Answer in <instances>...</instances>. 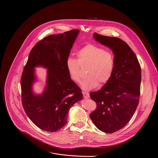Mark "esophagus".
<instances>
[{"instance_id": "esophagus-1", "label": "esophagus", "mask_w": 158, "mask_h": 158, "mask_svg": "<svg viewBox=\"0 0 158 158\" xmlns=\"http://www.w3.org/2000/svg\"><path fill=\"white\" fill-rule=\"evenodd\" d=\"M82 94H83V95H84V97L85 98H88L90 97V95H89V94L88 92H82Z\"/></svg>"}]
</instances>
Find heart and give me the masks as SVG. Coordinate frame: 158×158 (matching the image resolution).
<instances>
[{
  "instance_id": "1",
  "label": "heart",
  "mask_w": 158,
  "mask_h": 158,
  "mask_svg": "<svg viewBox=\"0 0 158 158\" xmlns=\"http://www.w3.org/2000/svg\"><path fill=\"white\" fill-rule=\"evenodd\" d=\"M77 60L68 58L66 68L70 78L79 82L81 79V67H87V78L84 79L81 87L85 90L95 88L99 84L107 82L112 77L115 66V55L110 51L94 44H87L76 53Z\"/></svg>"
}]
</instances>
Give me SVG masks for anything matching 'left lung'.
I'll list each match as a JSON object with an SVG mask.
<instances>
[{
  "mask_svg": "<svg viewBox=\"0 0 158 158\" xmlns=\"http://www.w3.org/2000/svg\"><path fill=\"white\" fill-rule=\"evenodd\" d=\"M94 39L110 48L115 66L110 79L101 89L92 92L90 98L97 109L90 117L100 130L107 133L123 128L132 118L139 103L141 67L136 55L124 41L97 33Z\"/></svg>",
  "mask_w": 158,
  "mask_h": 158,
  "instance_id": "left-lung-1",
  "label": "left lung"
}]
</instances>
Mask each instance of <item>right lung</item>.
I'll list each match as a JSON object with an SVG mask.
<instances>
[{"label": "right lung", "instance_id": "right-lung-1", "mask_svg": "<svg viewBox=\"0 0 158 158\" xmlns=\"http://www.w3.org/2000/svg\"><path fill=\"white\" fill-rule=\"evenodd\" d=\"M79 32L74 29L42 39L31 50L24 67L20 83L23 107L32 122L44 131L56 132L63 128L70 107L82 98L66 65ZM37 66L48 69L47 86L40 95L32 90L35 80L34 68Z\"/></svg>", "mask_w": 158, "mask_h": 158}]
</instances>
